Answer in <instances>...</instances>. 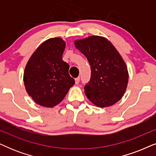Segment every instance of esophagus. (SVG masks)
Masks as SVG:
<instances>
[{
  "mask_svg": "<svg viewBox=\"0 0 156 156\" xmlns=\"http://www.w3.org/2000/svg\"><path fill=\"white\" fill-rule=\"evenodd\" d=\"M80 77H77L75 79V84H78L79 83H80Z\"/></svg>",
  "mask_w": 156,
  "mask_h": 156,
  "instance_id": "esophagus-1",
  "label": "esophagus"
}]
</instances>
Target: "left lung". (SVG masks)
Listing matches in <instances>:
<instances>
[{"mask_svg": "<svg viewBox=\"0 0 156 156\" xmlns=\"http://www.w3.org/2000/svg\"><path fill=\"white\" fill-rule=\"evenodd\" d=\"M91 67V78L84 87L87 97L99 107L114 105L122 98L129 81L127 67L112 42L101 36L74 41Z\"/></svg>", "mask_w": 156, "mask_h": 156, "instance_id": "obj_1", "label": "left lung"}]
</instances>
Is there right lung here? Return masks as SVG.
I'll use <instances>...</instances> for the list:
<instances>
[{
  "label": "right lung",
  "mask_w": 156,
  "mask_h": 156,
  "mask_svg": "<svg viewBox=\"0 0 156 156\" xmlns=\"http://www.w3.org/2000/svg\"><path fill=\"white\" fill-rule=\"evenodd\" d=\"M65 44L62 38L48 39L36 49L25 67V89L40 106L53 107L60 103L75 82L69 74V65L62 60Z\"/></svg>",
  "instance_id": "add662e5"
}]
</instances>
